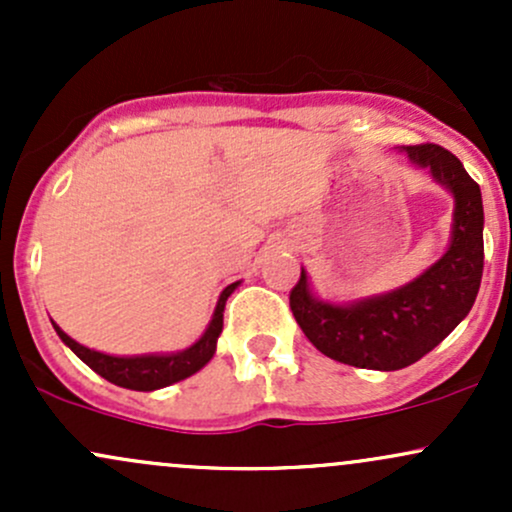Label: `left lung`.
Masks as SVG:
<instances>
[{
  "instance_id": "8db88e82",
  "label": "left lung",
  "mask_w": 512,
  "mask_h": 512,
  "mask_svg": "<svg viewBox=\"0 0 512 512\" xmlns=\"http://www.w3.org/2000/svg\"><path fill=\"white\" fill-rule=\"evenodd\" d=\"M455 195L450 248L419 279L351 305L313 298L308 279L289 293L293 317L317 351L346 366L399 370L433 351L467 317L484 272V207L479 185L460 158L438 144L402 146Z\"/></svg>"
}]
</instances>
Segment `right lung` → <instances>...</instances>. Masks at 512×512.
I'll list each match as a JSON object with an SVG mask.
<instances>
[{"label": "right lung", "instance_id": "obj_1", "mask_svg": "<svg viewBox=\"0 0 512 512\" xmlns=\"http://www.w3.org/2000/svg\"><path fill=\"white\" fill-rule=\"evenodd\" d=\"M236 286L238 284H231L223 289L207 332L202 334V339H199L197 344H192L190 349L180 351V354L129 356V358L108 356V354H101V351L86 349V346L74 342V339L67 337L55 322H52V327H55V332L60 334L62 342L67 344L88 368H93L101 378L108 380V383L127 387V390L151 392V390H158V387H166V385L178 383V380L190 378V375L197 373L199 368L207 366L216 351V339H219V334L223 330V308H226L228 296L236 291Z\"/></svg>", "mask_w": 512, "mask_h": 512}]
</instances>
